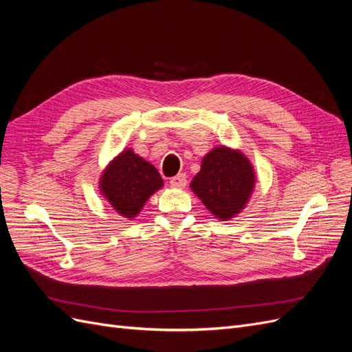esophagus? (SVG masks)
Segmentation results:
<instances>
[{"instance_id": "obj_1", "label": "esophagus", "mask_w": 352, "mask_h": 352, "mask_svg": "<svg viewBox=\"0 0 352 352\" xmlns=\"http://www.w3.org/2000/svg\"><path fill=\"white\" fill-rule=\"evenodd\" d=\"M170 186L175 189H184L186 186V176L184 173L176 175L175 177L170 179Z\"/></svg>"}]
</instances>
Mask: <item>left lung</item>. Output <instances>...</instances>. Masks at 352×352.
<instances>
[{"label": "left lung", "mask_w": 352, "mask_h": 352, "mask_svg": "<svg viewBox=\"0 0 352 352\" xmlns=\"http://www.w3.org/2000/svg\"><path fill=\"white\" fill-rule=\"evenodd\" d=\"M255 182L251 160L238 148L219 145L202 158L189 186L212 216L228 221L247 207Z\"/></svg>", "instance_id": "obj_1"}]
</instances>
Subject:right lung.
I'll list each match as a JSON object with an SVG mask.
<instances>
[{
    "label": "right lung",
    "mask_w": 352,
    "mask_h": 352,
    "mask_svg": "<svg viewBox=\"0 0 352 352\" xmlns=\"http://www.w3.org/2000/svg\"><path fill=\"white\" fill-rule=\"evenodd\" d=\"M163 186L158 170L132 148H124L104 167L98 182L100 194L127 220L140 214L145 202Z\"/></svg>",
    "instance_id": "obj_1"
}]
</instances>
